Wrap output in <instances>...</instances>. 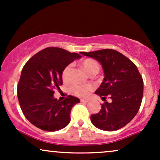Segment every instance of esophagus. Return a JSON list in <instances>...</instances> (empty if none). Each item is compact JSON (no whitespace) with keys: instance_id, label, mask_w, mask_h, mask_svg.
I'll return each mask as SVG.
<instances>
[{"instance_id":"1","label":"esophagus","mask_w":160,"mask_h":160,"mask_svg":"<svg viewBox=\"0 0 160 160\" xmlns=\"http://www.w3.org/2000/svg\"><path fill=\"white\" fill-rule=\"evenodd\" d=\"M80 102H83V103H87V102H89V100H86V99H80Z\"/></svg>"}]
</instances>
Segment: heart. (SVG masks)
I'll return each mask as SVG.
<instances>
[{
    "instance_id": "b5f03b06",
    "label": "heart",
    "mask_w": 160,
    "mask_h": 160,
    "mask_svg": "<svg viewBox=\"0 0 160 160\" xmlns=\"http://www.w3.org/2000/svg\"><path fill=\"white\" fill-rule=\"evenodd\" d=\"M81 65L84 69L89 74L93 73H98L99 71V65L95 60L92 58H86L81 62ZM71 65H68L63 69L62 72V78L63 82H68L69 80V74ZM93 90V87L91 85H74L71 87V93L79 98H87Z\"/></svg>"
}]
</instances>
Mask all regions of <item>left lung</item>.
<instances>
[{
	"mask_svg": "<svg viewBox=\"0 0 160 160\" xmlns=\"http://www.w3.org/2000/svg\"><path fill=\"white\" fill-rule=\"evenodd\" d=\"M80 53L102 65L104 78L95 93L102 99L109 95L112 100L111 103L102 104L98 113L91 115L92 123L104 131L122 128L135 117L142 101L143 79L136 65L114 49Z\"/></svg>",
	"mask_w": 160,
	"mask_h": 160,
	"instance_id": "8db88e82",
	"label": "left lung"
}]
</instances>
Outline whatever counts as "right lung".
<instances>
[{
  "mask_svg": "<svg viewBox=\"0 0 160 160\" xmlns=\"http://www.w3.org/2000/svg\"><path fill=\"white\" fill-rule=\"evenodd\" d=\"M80 58L78 53L47 47L24 65L17 86L18 99L23 114L36 127L55 132L68 125L71 108L80 99L68 95L61 102L54 98L53 89L62 85L65 67Z\"/></svg>",
  "mask_w": 160,
  "mask_h": 160,
  "instance_id": "right-lung-1",
  "label": "right lung"
}]
</instances>
